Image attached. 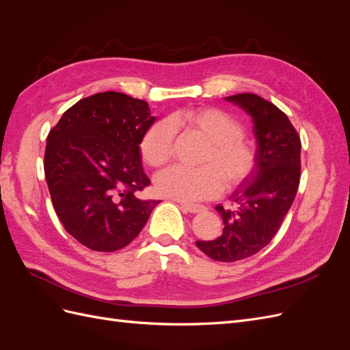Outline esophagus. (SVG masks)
I'll use <instances>...</instances> for the list:
<instances>
[{
	"mask_svg": "<svg viewBox=\"0 0 350 350\" xmlns=\"http://www.w3.org/2000/svg\"><path fill=\"white\" fill-rule=\"evenodd\" d=\"M183 208L188 213H201V211H204L206 207L204 206H200V204H189V203H181Z\"/></svg>",
	"mask_w": 350,
	"mask_h": 350,
	"instance_id": "1",
	"label": "esophagus"
}]
</instances>
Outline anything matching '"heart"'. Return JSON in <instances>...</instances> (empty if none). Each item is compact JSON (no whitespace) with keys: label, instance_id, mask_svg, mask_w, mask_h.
<instances>
[{"label":"heart","instance_id":"b5f03b06","mask_svg":"<svg viewBox=\"0 0 350 350\" xmlns=\"http://www.w3.org/2000/svg\"><path fill=\"white\" fill-rule=\"evenodd\" d=\"M174 124H188L210 142L204 165L187 167L175 165L154 178L156 191L162 197L194 203L219 196L225 188L242 184L252 174L257 152L243 139V126L226 112L216 108H197L172 116V121H159L147 129L139 150L144 163L153 167L165 165L172 156Z\"/></svg>","mask_w":350,"mask_h":350}]
</instances>
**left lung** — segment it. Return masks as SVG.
<instances>
[{"label": "left lung", "instance_id": "8db88e82", "mask_svg": "<svg viewBox=\"0 0 350 350\" xmlns=\"http://www.w3.org/2000/svg\"><path fill=\"white\" fill-rule=\"evenodd\" d=\"M252 120L257 163L252 174L230 196L237 210L216 206L224 232L196 245L215 261L232 262L257 254L278 234L301 179V139L276 105L252 93L225 98Z\"/></svg>", "mask_w": 350, "mask_h": 350}]
</instances>
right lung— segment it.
Segmentation results:
<instances>
[{"mask_svg":"<svg viewBox=\"0 0 350 350\" xmlns=\"http://www.w3.org/2000/svg\"><path fill=\"white\" fill-rule=\"evenodd\" d=\"M154 120L146 100L103 92L72 105L49 131L44 167L52 204L84 247H126L159 204L135 196L150 184L139 144Z\"/></svg>","mask_w":350,"mask_h":350,"instance_id":"right-lung-1","label":"right lung"}]
</instances>
